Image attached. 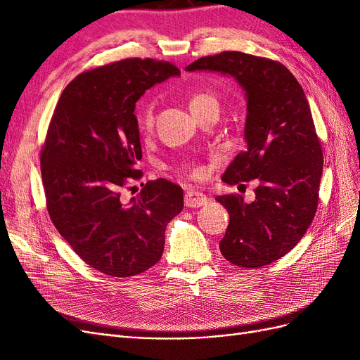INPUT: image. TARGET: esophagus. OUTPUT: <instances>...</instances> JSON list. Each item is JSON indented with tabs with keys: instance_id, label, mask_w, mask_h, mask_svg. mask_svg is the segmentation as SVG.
<instances>
[{
	"instance_id": "obj_1",
	"label": "esophagus",
	"mask_w": 360,
	"mask_h": 360,
	"mask_svg": "<svg viewBox=\"0 0 360 360\" xmlns=\"http://www.w3.org/2000/svg\"><path fill=\"white\" fill-rule=\"evenodd\" d=\"M205 202H207V197L202 192L188 191L184 193V205L186 207H192V209H195V207H201Z\"/></svg>"
}]
</instances>
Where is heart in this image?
Returning <instances> with one entry per match:
<instances>
[{
  "instance_id": "1",
  "label": "heart",
  "mask_w": 360,
  "mask_h": 360,
  "mask_svg": "<svg viewBox=\"0 0 360 360\" xmlns=\"http://www.w3.org/2000/svg\"><path fill=\"white\" fill-rule=\"evenodd\" d=\"M189 108L193 112V115H200L201 112L214 108V110H219V102H217V97L210 91H195L189 96ZM136 123L143 132H150L155 124V105L153 103H146L141 105L136 110ZM191 176L195 179H200L202 176V169L200 168H192Z\"/></svg>"
}]
</instances>
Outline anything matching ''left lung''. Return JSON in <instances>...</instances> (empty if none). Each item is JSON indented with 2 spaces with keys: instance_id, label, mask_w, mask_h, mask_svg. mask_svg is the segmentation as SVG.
I'll return each instance as SVG.
<instances>
[{
  "instance_id": "1",
  "label": "left lung",
  "mask_w": 360,
  "mask_h": 360,
  "mask_svg": "<svg viewBox=\"0 0 360 360\" xmlns=\"http://www.w3.org/2000/svg\"><path fill=\"white\" fill-rule=\"evenodd\" d=\"M186 70L231 75L246 91L248 147L222 180L258 186L250 204L238 193L216 198L230 214L219 249L236 266H267L300 242L319 207L323 150L307 96L284 64L245 52L202 57Z\"/></svg>"
}]
</instances>
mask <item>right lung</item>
Listing matches in <instances>:
<instances>
[{
  "label": "right lung",
  "instance_id": "right-lung-1",
  "mask_svg": "<svg viewBox=\"0 0 360 360\" xmlns=\"http://www.w3.org/2000/svg\"><path fill=\"white\" fill-rule=\"evenodd\" d=\"M180 70L169 61L126 58L85 70L64 89L40 151L48 213L82 261L127 278L155 266L165 228L183 209V191L165 179L141 183L130 204L123 189L143 179L134 114L141 96Z\"/></svg>",
  "mask_w": 360,
  "mask_h": 360
}]
</instances>
